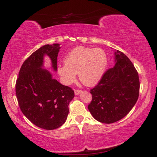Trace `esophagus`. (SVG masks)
<instances>
[{
  "label": "esophagus",
  "mask_w": 157,
  "mask_h": 157,
  "mask_svg": "<svg viewBox=\"0 0 157 157\" xmlns=\"http://www.w3.org/2000/svg\"><path fill=\"white\" fill-rule=\"evenodd\" d=\"M82 91H81V90H75V95H78L81 94Z\"/></svg>",
  "instance_id": "34e87169"
}]
</instances>
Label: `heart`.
<instances>
[{"mask_svg":"<svg viewBox=\"0 0 157 157\" xmlns=\"http://www.w3.org/2000/svg\"><path fill=\"white\" fill-rule=\"evenodd\" d=\"M64 65L57 68L62 82L69 85L75 80L76 73L84 85L97 84L104 75L107 65V56L100 48L83 46L71 50L64 57Z\"/></svg>","mask_w":157,"mask_h":157,"instance_id":"1","label":"heart"}]
</instances>
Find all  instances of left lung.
<instances>
[{
  "label": "left lung",
  "instance_id": "left-lung-1",
  "mask_svg": "<svg viewBox=\"0 0 157 157\" xmlns=\"http://www.w3.org/2000/svg\"><path fill=\"white\" fill-rule=\"evenodd\" d=\"M114 63L90 91L92 101L89 111L95 120L106 124L124 118L134 107L139 95V74L129 58L116 50Z\"/></svg>",
  "mask_w": 157,
  "mask_h": 157
}]
</instances>
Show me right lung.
Segmentation results:
<instances>
[{"mask_svg":"<svg viewBox=\"0 0 157 157\" xmlns=\"http://www.w3.org/2000/svg\"><path fill=\"white\" fill-rule=\"evenodd\" d=\"M60 44L44 45L34 52L21 67L16 83V95L22 113L40 128L52 130L65 123L68 105L75 94L72 89L59 83L44 68V57L51 61L50 69L57 71Z\"/></svg>","mask_w":157,"mask_h":157,"instance_id":"obj_1","label":"right lung"}]
</instances>
